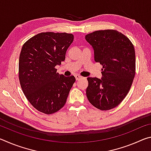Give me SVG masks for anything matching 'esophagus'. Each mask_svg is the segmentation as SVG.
I'll use <instances>...</instances> for the list:
<instances>
[{
    "label": "esophagus",
    "instance_id": "1",
    "mask_svg": "<svg viewBox=\"0 0 151 151\" xmlns=\"http://www.w3.org/2000/svg\"><path fill=\"white\" fill-rule=\"evenodd\" d=\"M75 76V78H76V81H78V80H80L81 78H83V77H82L81 76L78 75H76Z\"/></svg>",
    "mask_w": 151,
    "mask_h": 151
}]
</instances>
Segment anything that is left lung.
<instances>
[{"label":"left lung","instance_id":"1","mask_svg":"<svg viewBox=\"0 0 151 151\" xmlns=\"http://www.w3.org/2000/svg\"><path fill=\"white\" fill-rule=\"evenodd\" d=\"M93 48L94 60L103 66L102 78L88 77L86 94L98 109L108 111L126 97L135 75L134 46L115 30H96L85 36Z\"/></svg>","mask_w":151,"mask_h":151}]
</instances>
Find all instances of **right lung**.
<instances>
[{"instance_id":"obj_1","label":"right lung","mask_w":151,"mask_h":151,"mask_svg":"<svg viewBox=\"0 0 151 151\" xmlns=\"http://www.w3.org/2000/svg\"><path fill=\"white\" fill-rule=\"evenodd\" d=\"M73 39V35L66 32H41L22 47L19 63L20 86L32 106L45 114L63 108L76 81L74 76L60 75L55 68L65 60Z\"/></svg>"}]
</instances>
